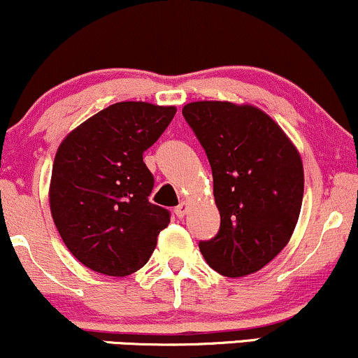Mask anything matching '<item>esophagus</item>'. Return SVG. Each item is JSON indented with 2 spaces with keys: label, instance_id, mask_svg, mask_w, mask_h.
<instances>
[{
  "label": "esophagus",
  "instance_id": "1",
  "mask_svg": "<svg viewBox=\"0 0 358 358\" xmlns=\"http://www.w3.org/2000/svg\"><path fill=\"white\" fill-rule=\"evenodd\" d=\"M187 210H188L187 202H182L178 207H175V215L178 217V219H183V217L187 215Z\"/></svg>",
  "mask_w": 358,
  "mask_h": 358
}]
</instances>
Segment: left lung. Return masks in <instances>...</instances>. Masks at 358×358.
<instances>
[{
	"label": "left lung",
	"mask_w": 358,
	"mask_h": 358,
	"mask_svg": "<svg viewBox=\"0 0 358 358\" xmlns=\"http://www.w3.org/2000/svg\"><path fill=\"white\" fill-rule=\"evenodd\" d=\"M183 117L212 168L220 229L200 241L205 261L222 276L262 269L285 249L301 210L303 163L268 114L252 106L202 101Z\"/></svg>",
	"instance_id": "obj_1"
}]
</instances>
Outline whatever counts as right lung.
Wrapping results in <instances>:
<instances>
[{
  "label": "right lung",
  "mask_w": 358,
  "mask_h": 358,
  "mask_svg": "<svg viewBox=\"0 0 358 358\" xmlns=\"http://www.w3.org/2000/svg\"><path fill=\"white\" fill-rule=\"evenodd\" d=\"M175 108L117 102L73 129L55 155L50 210L62 241L84 266L127 276L146 264L171 213L151 203L143 153L165 133Z\"/></svg>",
  "instance_id": "1"
}]
</instances>
